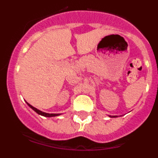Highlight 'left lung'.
Instances as JSON below:
<instances>
[{
	"instance_id": "obj_1",
	"label": "left lung",
	"mask_w": 158,
	"mask_h": 158,
	"mask_svg": "<svg viewBox=\"0 0 158 158\" xmlns=\"http://www.w3.org/2000/svg\"><path fill=\"white\" fill-rule=\"evenodd\" d=\"M110 117H118V116H116V115H113V116H111V115H109Z\"/></svg>"
}]
</instances>
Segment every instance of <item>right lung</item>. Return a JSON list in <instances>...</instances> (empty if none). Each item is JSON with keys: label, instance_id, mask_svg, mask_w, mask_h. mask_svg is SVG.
I'll return each mask as SVG.
<instances>
[{"label": "right lung", "instance_id": "add662e5", "mask_svg": "<svg viewBox=\"0 0 158 158\" xmlns=\"http://www.w3.org/2000/svg\"><path fill=\"white\" fill-rule=\"evenodd\" d=\"M27 105L29 106V107L31 108V109L34 110L35 111L36 113H38L39 115H43V116H45V117H54V116H58V115H60L61 114H49V113H46V112H43V111H41L40 110L37 109V108H35V107H33V106H31V104H29L28 103H27Z\"/></svg>", "mask_w": 158, "mask_h": 158}]
</instances>
